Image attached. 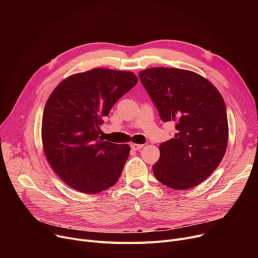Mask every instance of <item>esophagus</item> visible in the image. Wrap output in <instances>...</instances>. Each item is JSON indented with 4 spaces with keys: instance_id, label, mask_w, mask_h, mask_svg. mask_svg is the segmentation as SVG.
<instances>
[{
    "instance_id": "1",
    "label": "esophagus",
    "mask_w": 258,
    "mask_h": 258,
    "mask_svg": "<svg viewBox=\"0 0 258 258\" xmlns=\"http://www.w3.org/2000/svg\"><path fill=\"white\" fill-rule=\"evenodd\" d=\"M131 147L133 148L134 151H139L141 150V148L143 147V144H137V143H132L131 144Z\"/></svg>"
}]
</instances>
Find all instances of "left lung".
Returning a JSON list of instances; mask_svg holds the SVG:
<instances>
[{
	"label": "left lung",
	"mask_w": 258,
	"mask_h": 258,
	"mask_svg": "<svg viewBox=\"0 0 258 258\" xmlns=\"http://www.w3.org/2000/svg\"><path fill=\"white\" fill-rule=\"evenodd\" d=\"M141 84L164 122L174 121V138L161 143L153 166L159 182L178 190L196 187L216 169L228 143L222 95L209 80L175 68H150Z\"/></svg>",
	"instance_id": "obj_1"
}]
</instances>
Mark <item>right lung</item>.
Here are the masks:
<instances>
[{"label": "right lung", "mask_w": 258, "mask_h": 258, "mask_svg": "<svg viewBox=\"0 0 258 258\" xmlns=\"http://www.w3.org/2000/svg\"><path fill=\"white\" fill-rule=\"evenodd\" d=\"M137 83L132 72L97 68L69 76L52 92L44 108L42 140L50 166L68 186L98 194L117 183L131 147L104 141L100 125Z\"/></svg>", "instance_id": "add662e5"}]
</instances>
